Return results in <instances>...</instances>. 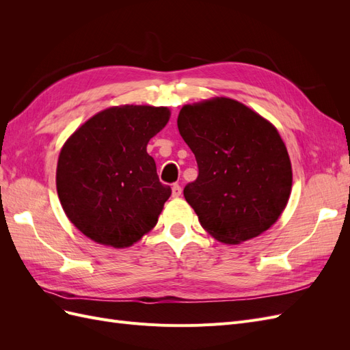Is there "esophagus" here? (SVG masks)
I'll list each match as a JSON object with an SVG mask.
<instances>
[{"instance_id":"1","label":"esophagus","mask_w":350,"mask_h":350,"mask_svg":"<svg viewBox=\"0 0 350 350\" xmlns=\"http://www.w3.org/2000/svg\"><path fill=\"white\" fill-rule=\"evenodd\" d=\"M181 194H183L181 187H179L178 184H174V185H172V197H174V198H178V197H181Z\"/></svg>"}]
</instances>
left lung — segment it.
Returning <instances> with one entry per match:
<instances>
[{
    "label": "left lung",
    "mask_w": 350,
    "mask_h": 350,
    "mask_svg": "<svg viewBox=\"0 0 350 350\" xmlns=\"http://www.w3.org/2000/svg\"><path fill=\"white\" fill-rule=\"evenodd\" d=\"M178 130L198 165L184 197L206 232L237 245L276 224L292 191L291 159L276 126L217 96L184 105Z\"/></svg>",
    "instance_id": "1"
}]
</instances>
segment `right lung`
Wrapping results in <instances>:
<instances>
[{
	"label": "right lung",
	"instance_id": "add662e5",
	"mask_svg": "<svg viewBox=\"0 0 350 350\" xmlns=\"http://www.w3.org/2000/svg\"><path fill=\"white\" fill-rule=\"evenodd\" d=\"M171 109L121 105L93 115L62 146L57 191L71 224L100 245L129 248L156 226L171 187L159 181L147 143Z\"/></svg>",
	"mask_w": 350,
	"mask_h": 350
}]
</instances>
